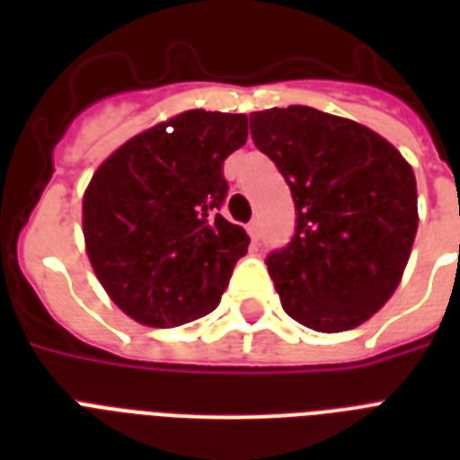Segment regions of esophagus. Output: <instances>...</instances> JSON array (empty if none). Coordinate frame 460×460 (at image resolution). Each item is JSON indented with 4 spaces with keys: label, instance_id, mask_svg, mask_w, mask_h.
<instances>
[{
    "label": "esophagus",
    "instance_id": "1",
    "mask_svg": "<svg viewBox=\"0 0 460 460\" xmlns=\"http://www.w3.org/2000/svg\"><path fill=\"white\" fill-rule=\"evenodd\" d=\"M245 229H248V236H251L252 241H260V236H262V229H260L258 219H252V222L248 224Z\"/></svg>",
    "mask_w": 460,
    "mask_h": 460
}]
</instances>
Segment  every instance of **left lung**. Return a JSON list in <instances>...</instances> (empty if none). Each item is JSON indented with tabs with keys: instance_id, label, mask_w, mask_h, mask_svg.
<instances>
[{
	"instance_id": "1",
	"label": "left lung",
	"mask_w": 460,
	"mask_h": 460,
	"mask_svg": "<svg viewBox=\"0 0 460 460\" xmlns=\"http://www.w3.org/2000/svg\"><path fill=\"white\" fill-rule=\"evenodd\" d=\"M251 136L296 205L294 236L265 260L281 307L327 334L363 324L392 298L413 248V169L370 128L301 104L252 111Z\"/></svg>"
}]
</instances>
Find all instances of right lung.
Here are the masks:
<instances>
[{
    "mask_svg": "<svg viewBox=\"0 0 460 460\" xmlns=\"http://www.w3.org/2000/svg\"><path fill=\"white\" fill-rule=\"evenodd\" d=\"M248 138L245 114L190 110L119 147L83 198L97 279L126 314L179 327L219 305L251 238L226 222L224 159Z\"/></svg>",
    "mask_w": 460,
    "mask_h": 460,
    "instance_id": "obj_1",
    "label": "right lung"
}]
</instances>
